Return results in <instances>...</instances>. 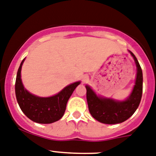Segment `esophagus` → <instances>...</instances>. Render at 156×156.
I'll return each instance as SVG.
<instances>
[{
  "label": "esophagus",
  "instance_id": "esophagus-1",
  "mask_svg": "<svg viewBox=\"0 0 156 156\" xmlns=\"http://www.w3.org/2000/svg\"><path fill=\"white\" fill-rule=\"evenodd\" d=\"M83 82H86V81H87V77H83Z\"/></svg>",
  "mask_w": 156,
  "mask_h": 156
}]
</instances>
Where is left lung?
Masks as SVG:
<instances>
[{"instance_id": "left-lung-1", "label": "left lung", "mask_w": 156, "mask_h": 156, "mask_svg": "<svg viewBox=\"0 0 156 156\" xmlns=\"http://www.w3.org/2000/svg\"><path fill=\"white\" fill-rule=\"evenodd\" d=\"M137 68L136 78L131 94L125 101L98 97L89 86L87 89V101L91 116L104 124H118L125 122L134 114L141 100L143 92V73L137 59L131 51Z\"/></svg>"}]
</instances>
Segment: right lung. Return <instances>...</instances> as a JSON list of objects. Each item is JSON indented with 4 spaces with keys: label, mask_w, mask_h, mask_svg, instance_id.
I'll list each match as a JSON object with an SVG mask.
<instances>
[{
    "label": "right lung",
    "mask_w": 156,
    "mask_h": 156,
    "mask_svg": "<svg viewBox=\"0 0 156 156\" xmlns=\"http://www.w3.org/2000/svg\"><path fill=\"white\" fill-rule=\"evenodd\" d=\"M24 59L18 69L15 85L17 102L23 114L31 121L40 124H50L62 118L66 104L76 87L80 82L69 85L54 96L42 98L30 94L24 88L21 80V68Z\"/></svg>",
    "instance_id": "obj_1"
}]
</instances>
